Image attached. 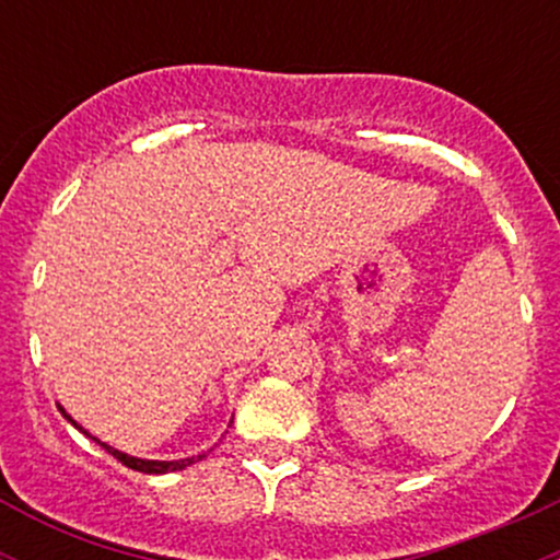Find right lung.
<instances>
[{"mask_svg":"<svg viewBox=\"0 0 560 560\" xmlns=\"http://www.w3.org/2000/svg\"><path fill=\"white\" fill-rule=\"evenodd\" d=\"M57 408H60V413L66 416V419L73 423L75 429H79V432H83L86 436H92L86 432V429L81 427L79 421H73V416H68L66 413V408H62V405H57ZM94 442H100L96 440V436H92ZM102 447L107 450V453L113 455V458H118L120 464L124 466H128V468H133V471H141V474H168V471H182V468H186V466H191V464H197V460H202L205 458V453L202 455H191V458H178V460H147V458H137V455H128V453H120V450H115V447H110L107 445V442H100Z\"/></svg>","mask_w":560,"mask_h":560,"instance_id":"right-lung-1","label":"right lung"}]
</instances>
